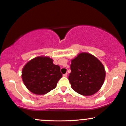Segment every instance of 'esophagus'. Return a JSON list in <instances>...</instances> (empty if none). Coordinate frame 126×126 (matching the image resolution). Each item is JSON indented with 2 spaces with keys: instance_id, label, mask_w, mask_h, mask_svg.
Masks as SVG:
<instances>
[{
  "instance_id": "34e87169",
  "label": "esophagus",
  "mask_w": 126,
  "mask_h": 126,
  "mask_svg": "<svg viewBox=\"0 0 126 126\" xmlns=\"http://www.w3.org/2000/svg\"><path fill=\"white\" fill-rule=\"evenodd\" d=\"M67 74H67V73H66L65 74H63V77H67Z\"/></svg>"
}]
</instances>
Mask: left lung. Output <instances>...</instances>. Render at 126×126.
Segmentation results:
<instances>
[{
  "instance_id": "obj_1",
  "label": "left lung",
  "mask_w": 126,
  "mask_h": 126,
  "mask_svg": "<svg viewBox=\"0 0 126 126\" xmlns=\"http://www.w3.org/2000/svg\"><path fill=\"white\" fill-rule=\"evenodd\" d=\"M68 76L74 91L83 95L97 93L104 83L106 72L103 65L93 55L80 53L71 60Z\"/></svg>"
}]
</instances>
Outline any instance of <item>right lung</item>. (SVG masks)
Returning <instances> with one entry per match:
<instances>
[{
  "label": "right lung",
  "instance_id": "1",
  "mask_svg": "<svg viewBox=\"0 0 126 126\" xmlns=\"http://www.w3.org/2000/svg\"><path fill=\"white\" fill-rule=\"evenodd\" d=\"M62 77L60 67L53 64L52 58L47 56L32 59L25 65L21 72L24 84L37 95H43L55 89Z\"/></svg>",
  "mask_w": 126,
  "mask_h": 126
}]
</instances>
